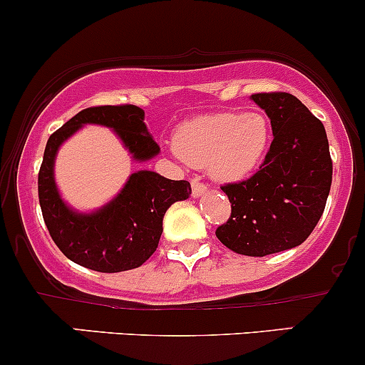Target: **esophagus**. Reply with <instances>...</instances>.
Returning <instances> with one entry per match:
<instances>
[{"label":"esophagus","mask_w":365,"mask_h":365,"mask_svg":"<svg viewBox=\"0 0 365 365\" xmlns=\"http://www.w3.org/2000/svg\"><path fill=\"white\" fill-rule=\"evenodd\" d=\"M190 185H192V195H194V197H199V195H202L206 192V190H208L206 183L199 182V178L190 180Z\"/></svg>","instance_id":"1"}]
</instances>
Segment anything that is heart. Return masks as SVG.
<instances>
[{"mask_svg": "<svg viewBox=\"0 0 365 365\" xmlns=\"http://www.w3.org/2000/svg\"><path fill=\"white\" fill-rule=\"evenodd\" d=\"M269 141L264 115L222 112L185 122L176 133L175 153L192 166H208L215 178L232 182L262 163Z\"/></svg>", "mask_w": 365, "mask_h": 365, "instance_id": "heart-1", "label": "heart"}]
</instances>
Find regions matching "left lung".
Wrapping results in <instances>:
<instances>
[{
  "label": "left lung",
  "mask_w": 365,
  "mask_h": 365,
  "mask_svg": "<svg viewBox=\"0 0 365 365\" xmlns=\"http://www.w3.org/2000/svg\"><path fill=\"white\" fill-rule=\"evenodd\" d=\"M252 99L267 113L273 141L259 171L225 183L231 217L215 231L241 255L264 257L299 247L325 210L332 159L325 128L289 92H259Z\"/></svg>",
  "instance_id": "8db88e82"
}]
</instances>
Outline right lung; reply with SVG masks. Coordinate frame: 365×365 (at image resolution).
<instances>
[{
    "instance_id": "add662e5",
    "label": "right lung",
    "mask_w": 365,
    "mask_h": 365,
    "mask_svg": "<svg viewBox=\"0 0 365 365\" xmlns=\"http://www.w3.org/2000/svg\"><path fill=\"white\" fill-rule=\"evenodd\" d=\"M145 112L134 105L91 106L51 134L38 173V197L48 234L61 252L75 264L99 273H120L150 259L163 234V218L173 202L190 195L187 180H168L153 171L129 176L122 192L98 212L82 215L68 208L53 182L57 148L83 124L115 129L136 160L159 153L148 134Z\"/></svg>"
}]
</instances>
